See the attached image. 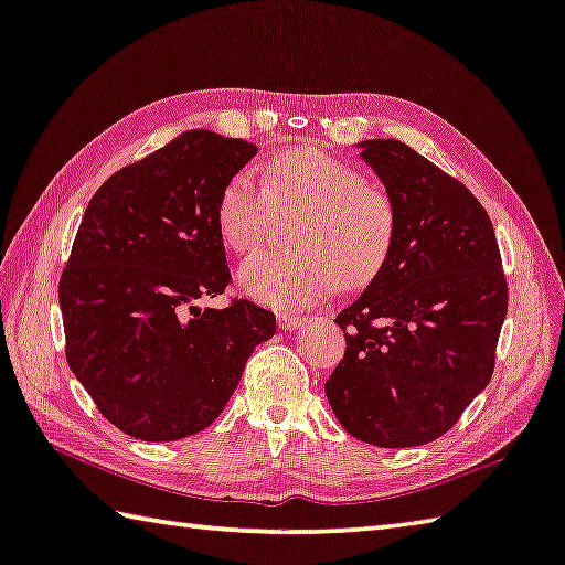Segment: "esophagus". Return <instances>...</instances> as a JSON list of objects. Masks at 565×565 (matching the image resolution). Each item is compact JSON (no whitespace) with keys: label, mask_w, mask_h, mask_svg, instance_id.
<instances>
[{"label":"esophagus","mask_w":565,"mask_h":565,"mask_svg":"<svg viewBox=\"0 0 565 565\" xmlns=\"http://www.w3.org/2000/svg\"><path fill=\"white\" fill-rule=\"evenodd\" d=\"M309 318L303 316H291V313H279V328H284V331H296V328H301Z\"/></svg>","instance_id":"34e87169"}]
</instances>
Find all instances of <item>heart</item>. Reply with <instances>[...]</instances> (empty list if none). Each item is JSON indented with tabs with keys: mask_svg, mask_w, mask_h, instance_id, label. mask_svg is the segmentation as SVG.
<instances>
[{
	"mask_svg": "<svg viewBox=\"0 0 565 565\" xmlns=\"http://www.w3.org/2000/svg\"><path fill=\"white\" fill-rule=\"evenodd\" d=\"M274 210H303L294 254H256L242 264L239 286L274 309H303L338 286L361 289L385 269L397 237V212L361 170L316 146L279 150L264 166V188L239 170L220 190L214 222L232 252L264 244Z\"/></svg>",
	"mask_w": 565,
	"mask_h": 565,
	"instance_id": "b5f03b06",
	"label": "heart"
}]
</instances>
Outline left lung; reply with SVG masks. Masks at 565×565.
Segmentation results:
<instances>
[{"label": "left lung", "instance_id": "8db88e82", "mask_svg": "<svg viewBox=\"0 0 565 565\" xmlns=\"http://www.w3.org/2000/svg\"><path fill=\"white\" fill-rule=\"evenodd\" d=\"M397 212L385 269L338 313L345 355L326 381L338 423L375 447L443 437L487 387L509 289L487 210L399 140L358 142Z\"/></svg>", "mask_w": 565, "mask_h": 565}]
</instances>
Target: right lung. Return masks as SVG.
<instances>
[{
  "instance_id": "add662e5",
  "label": "right lung",
  "mask_w": 565,
  "mask_h": 565,
  "mask_svg": "<svg viewBox=\"0 0 565 565\" xmlns=\"http://www.w3.org/2000/svg\"><path fill=\"white\" fill-rule=\"evenodd\" d=\"M256 146L188 130L100 184L58 281L66 361L120 433H202L276 318L247 299L200 309L232 281L214 207Z\"/></svg>"
}]
</instances>
